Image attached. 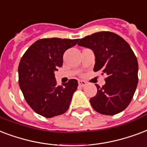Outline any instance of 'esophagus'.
<instances>
[{"label":"esophagus","mask_w":147,"mask_h":147,"mask_svg":"<svg viewBox=\"0 0 147 147\" xmlns=\"http://www.w3.org/2000/svg\"><path fill=\"white\" fill-rule=\"evenodd\" d=\"M86 82L85 81H78V86H81V87H84V86H86Z\"/></svg>","instance_id":"1"}]
</instances>
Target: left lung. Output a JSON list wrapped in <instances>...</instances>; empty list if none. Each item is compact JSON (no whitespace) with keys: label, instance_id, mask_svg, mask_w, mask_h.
Returning <instances> with one entry per match:
<instances>
[{"label":"left lung","instance_id":"left-lung-1","mask_svg":"<svg viewBox=\"0 0 147 147\" xmlns=\"http://www.w3.org/2000/svg\"><path fill=\"white\" fill-rule=\"evenodd\" d=\"M78 45L93 51L94 71L107 76L102 88L96 84L97 94L90 98L92 108L109 116L124 110L138 83V62L129 44L116 34L101 31L80 39Z\"/></svg>","mask_w":147,"mask_h":147}]
</instances>
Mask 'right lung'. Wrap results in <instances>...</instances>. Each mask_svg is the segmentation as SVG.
I'll list each match as a JSON object with an SVG mask.
<instances>
[{
	"label": "right lung",
	"mask_w": 147,
	"mask_h": 147,
	"mask_svg": "<svg viewBox=\"0 0 147 147\" xmlns=\"http://www.w3.org/2000/svg\"><path fill=\"white\" fill-rule=\"evenodd\" d=\"M78 39L44 38L35 41L21 58L19 86L25 100L36 113L46 118L68 110L78 87L76 79L58 86L55 71L62 66L63 55Z\"/></svg>",
	"instance_id": "add662e5"
}]
</instances>
